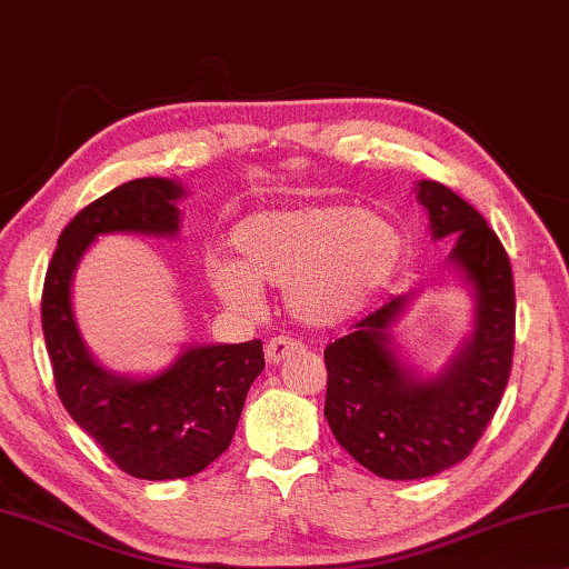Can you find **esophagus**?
Wrapping results in <instances>:
<instances>
[{"instance_id":"obj_1","label":"esophagus","mask_w":569,"mask_h":569,"mask_svg":"<svg viewBox=\"0 0 569 569\" xmlns=\"http://www.w3.org/2000/svg\"><path fill=\"white\" fill-rule=\"evenodd\" d=\"M301 348V342H296L293 338H273L266 346V358H268V363L270 366H276V363H281L283 358H288L291 353H296V350Z\"/></svg>"}]
</instances>
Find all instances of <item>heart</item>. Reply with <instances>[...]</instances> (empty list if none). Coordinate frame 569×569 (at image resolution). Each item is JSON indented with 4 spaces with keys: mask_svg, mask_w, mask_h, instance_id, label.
<instances>
[{
    "mask_svg": "<svg viewBox=\"0 0 569 569\" xmlns=\"http://www.w3.org/2000/svg\"><path fill=\"white\" fill-rule=\"evenodd\" d=\"M231 244L237 260H208L223 303L254 311L260 286L283 288L286 309L311 327H335L363 311L405 258V237L389 216L348 203L258 211L237 223Z\"/></svg>",
    "mask_w": 569,
    "mask_h": 569,
    "instance_id": "obj_1",
    "label": "heart"
}]
</instances>
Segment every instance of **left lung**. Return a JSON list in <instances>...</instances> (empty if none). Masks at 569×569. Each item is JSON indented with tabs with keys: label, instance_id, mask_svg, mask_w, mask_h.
Returning a JSON list of instances; mask_svg holds the SVG:
<instances>
[{
	"label": "left lung",
	"instance_id": "obj_1",
	"mask_svg": "<svg viewBox=\"0 0 569 569\" xmlns=\"http://www.w3.org/2000/svg\"><path fill=\"white\" fill-rule=\"evenodd\" d=\"M433 239L456 237L451 266L475 296V330L443 371L407 366L391 327L412 293L395 296L325 348V418L353 459L383 479L433 477L471 453L506 391L516 342L513 270L482 213L436 180L418 182Z\"/></svg>",
	"mask_w": 569,
	"mask_h": 569
}]
</instances>
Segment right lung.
I'll list each match as a JSON object with an SVG mask.
<instances>
[{"mask_svg": "<svg viewBox=\"0 0 569 569\" xmlns=\"http://www.w3.org/2000/svg\"><path fill=\"white\" fill-rule=\"evenodd\" d=\"M180 182H123L82 208L61 231L41 301L46 348L61 405L110 459L136 479L193 477L227 451L247 391L266 358L262 342L190 346L154 376H123L94 361L71 309V281L100 234L174 237Z\"/></svg>", "mask_w": 569, "mask_h": 569, "instance_id": "add662e5", "label": "right lung"}]
</instances>
